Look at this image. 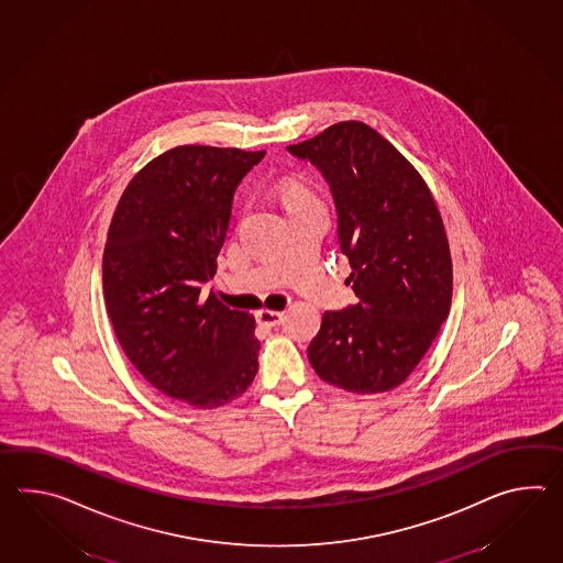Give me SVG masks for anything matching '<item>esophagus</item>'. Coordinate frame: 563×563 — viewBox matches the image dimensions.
<instances>
[{
  "label": "esophagus",
  "instance_id": "1",
  "mask_svg": "<svg viewBox=\"0 0 563 563\" xmlns=\"http://www.w3.org/2000/svg\"><path fill=\"white\" fill-rule=\"evenodd\" d=\"M283 319H285V312L266 311V309H263V311L256 312V321H258V323H261V325H266V327L280 325V323H283Z\"/></svg>",
  "mask_w": 563,
  "mask_h": 563
}]
</instances>
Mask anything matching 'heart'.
Instances as JSON below:
<instances>
[{"label":"heart","instance_id":"1","mask_svg":"<svg viewBox=\"0 0 563 563\" xmlns=\"http://www.w3.org/2000/svg\"><path fill=\"white\" fill-rule=\"evenodd\" d=\"M280 198H283L287 212L288 210H295V208L309 206V203H317L311 189L307 188L299 179H292V177L280 184Z\"/></svg>","mask_w":563,"mask_h":563}]
</instances>
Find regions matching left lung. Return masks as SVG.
<instances>
[{
    "mask_svg": "<svg viewBox=\"0 0 563 563\" xmlns=\"http://www.w3.org/2000/svg\"><path fill=\"white\" fill-rule=\"evenodd\" d=\"M323 175L357 302L327 311L309 345L321 379L379 394L412 374L446 321L449 240L424 179L372 126L345 121L287 147Z\"/></svg>",
    "mask_w": 563,
    "mask_h": 563,
    "instance_id": "8db88e82",
    "label": "left lung"
}]
</instances>
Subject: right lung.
I'll return each mask as SVG.
<instances>
[{
    "label": "right lung",
    "mask_w": 563,
    "mask_h": 563,
    "mask_svg": "<svg viewBox=\"0 0 563 563\" xmlns=\"http://www.w3.org/2000/svg\"><path fill=\"white\" fill-rule=\"evenodd\" d=\"M264 151L184 145L126 186L102 256L107 312L151 386L194 408L242 396L258 372L254 317L201 288L216 275L232 200Z\"/></svg>",
    "instance_id": "right-lung-1"
}]
</instances>
